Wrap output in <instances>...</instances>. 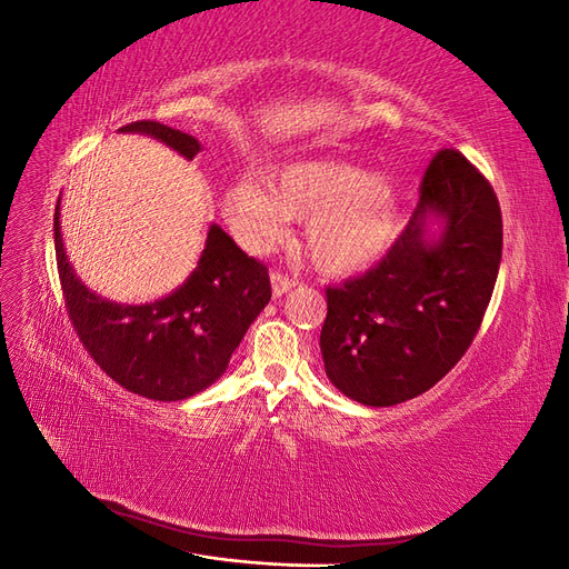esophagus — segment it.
Returning a JSON list of instances; mask_svg holds the SVG:
<instances>
[{
    "label": "esophagus",
    "mask_w": 569,
    "mask_h": 569,
    "mask_svg": "<svg viewBox=\"0 0 569 569\" xmlns=\"http://www.w3.org/2000/svg\"><path fill=\"white\" fill-rule=\"evenodd\" d=\"M270 284H272V297H284L287 291L295 287L297 282L291 280V278H287V274H282V272H272L270 274Z\"/></svg>",
    "instance_id": "obj_1"
}]
</instances>
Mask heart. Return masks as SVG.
Wrapping results in <instances>:
<instances>
[{"label": "heart", "mask_w": 569, "mask_h": 569, "mask_svg": "<svg viewBox=\"0 0 569 569\" xmlns=\"http://www.w3.org/2000/svg\"><path fill=\"white\" fill-rule=\"evenodd\" d=\"M234 237L253 253H268L291 232V218L308 220L313 263L351 274L380 261L401 226L403 192L391 176H366L358 166L308 159L280 168L270 184L234 182L222 197Z\"/></svg>", "instance_id": "heart-1"}]
</instances>
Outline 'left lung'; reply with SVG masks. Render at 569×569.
I'll return each instance as SVG.
<instances>
[{
    "label": "left lung",
    "mask_w": 569,
    "mask_h": 569,
    "mask_svg": "<svg viewBox=\"0 0 569 569\" xmlns=\"http://www.w3.org/2000/svg\"><path fill=\"white\" fill-rule=\"evenodd\" d=\"M501 251L491 184L460 151L441 149L425 170L416 213L382 261L325 291L320 351L330 382L375 408L432 389L472 343Z\"/></svg>",
    "instance_id": "obj_1"
}]
</instances>
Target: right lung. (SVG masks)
Masks as SVG:
<instances>
[{
    "instance_id": "obj_1",
    "label": "right lung",
    "mask_w": 569,
    "mask_h": 569,
    "mask_svg": "<svg viewBox=\"0 0 569 569\" xmlns=\"http://www.w3.org/2000/svg\"><path fill=\"white\" fill-rule=\"evenodd\" d=\"M120 132H140L192 161L197 137L157 120H134ZM61 199L54 247L63 299L82 347L111 380L153 401H182L211 387L228 370L249 325L270 301L268 268L211 226L192 274L168 297L128 306L101 299L80 282L61 239Z\"/></svg>"
}]
</instances>
